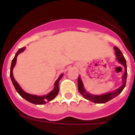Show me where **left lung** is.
I'll list each match as a JSON object with an SVG mask.
<instances>
[{
  "label": "left lung",
  "mask_w": 135,
  "mask_h": 135,
  "mask_svg": "<svg viewBox=\"0 0 135 135\" xmlns=\"http://www.w3.org/2000/svg\"><path fill=\"white\" fill-rule=\"evenodd\" d=\"M114 50H115V54L116 56V59L117 61H119V63L122 65L124 67V73L122 75V84L120 87L117 88V89L114 90L112 92H108L107 93L101 94V95H96V94H93L88 93L85 89L83 83L82 81L81 78L79 75L78 77V90L79 92L83 95V97L84 98L87 99L89 101L93 102L95 103H105L112 99L118 96L120 93L122 92L124 88L126 86V79H127V65H126V59L124 58L123 55H122V52L120 51V49L117 47H114Z\"/></svg>",
  "instance_id": "obj_1"
}]
</instances>
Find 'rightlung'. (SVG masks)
Here are the masks:
<instances>
[{
	"label": "right lung",
	"mask_w": 135,
	"mask_h": 135,
	"mask_svg": "<svg viewBox=\"0 0 135 135\" xmlns=\"http://www.w3.org/2000/svg\"><path fill=\"white\" fill-rule=\"evenodd\" d=\"M25 49V47L20 48L19 50L17 51L16 55H15V56L14 57L13 60H12L11 65V69H10L11 79L12 80V83L13 84L14 87H15V89H16V91L18 93V94H19L23 98L25 99L27 101L35 105L46 104V103H47L48 102L53 100V99L56 97L57 94H58L59 82H60V79L62 78L63 74H61V75L59 76L58 79L55 81V84H54L55 85V88H54V89H52L51 92H49L47 94H46V95L38 96V95H35V94H31L28 93H26L25 91L23 90L22 88H21V86H20L19 84L17 83L16 80L15 79V78H14V76H13V69L15 66V65H16V63L17 56H18V55L21 53V52L24 51Z\"/></svg>",
	"instance_id": "right-lung-1"
}]
</instances>
